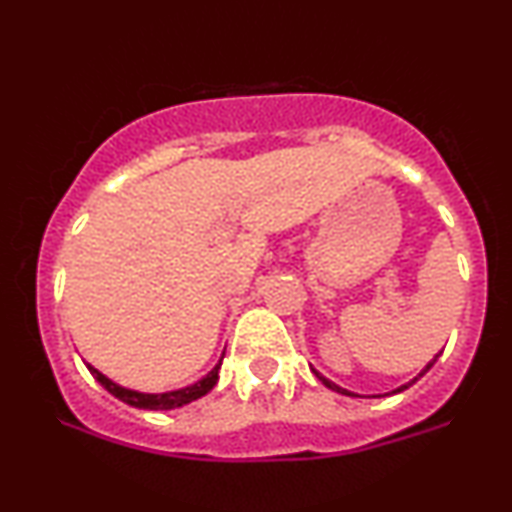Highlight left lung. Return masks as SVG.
I'll use <instances>...</instances> for the list:
<instances>
[{"mask_svg":"<svg viewBox=\"0 0 512 512\" xmlns=\"http://www.w3.org/2000/svg\"><path fill=\"white\" fill-rule=\"evenodd\" d=\"M438 358V356H436ZM436 358H433V361L431 363H428V366L424 368V370H421V373L419 375H416V378L414 380H409V383L407 385H399L397 387V390H392V392H387V395H397V392H404V390H407V387L409 385H414L416 383V380H419L421 378V375H424L426 373V370H431V366H433V363H436ZM313 373H315V378L317 380H322V385H325V387H330V390L332 392H339V395H346V397H361V395H356V392H351V390H344V387H339L337 383H332V380H327L325 378V375H322V373H317V370L313 368Z\"/></svg>","mask_w":512,"mask_h":512,"instance_id":"obj_1","label":"left lung"}]
</instances>
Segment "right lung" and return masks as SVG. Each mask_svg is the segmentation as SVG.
Instances as JSON below:
<instances>
[{"instance_id": "add662e5", "label": "right lung", "mask_w": 512, "mask_h": 512, "mask_svg": "<svg viewBox=\"0 0 512 512\" xmlns=\"http://www.w3.org/2000/svg\"><path fill=\"white\" fill-rule=\"evenodd\" d=\"M223 361V356H221ZM221 361L216 363L214 368L209 370L207 375H204L202 380H197V383L187 385V387H180V390H168V392H139V390H129V387H122L117 385L115 380H110L108 375H103L101 370L93 368L91 363H86V368L91 370L93 378L101 383L105 390L110 392V395L120 399V402L129 404V407H137V409H149V411H170V409H178V407H185V404L195 402V399L204 397L207 392L214 390V385L219 383V368H221Z\"/></svg>"}]
</instances>
